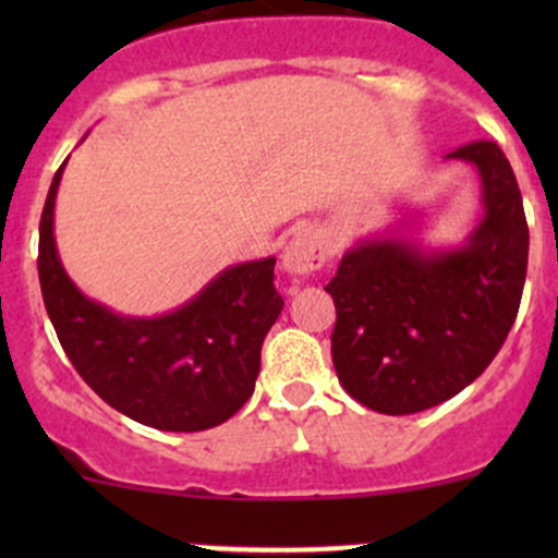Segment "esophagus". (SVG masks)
I'll return each instance as SVG.
<instances>
[{
    "label": "esophagus",
    "instance_id": "34e87169",
    "mask_svg": "<svg viewBox=\"0 0 558 558\" xmlns=\"http://www.w3.org/2000/svg\"><path fill=\"white\" fill-rule=\"evenodd\" d=\"M326 256H329V247H326V240L320 238V232L300 229V232L291 234L280 258H283V269L289 275H311L315 269L324 267Z\"/></svg>",
    "mask_w": 558,
    "mask_h": 558
}]
</instances>
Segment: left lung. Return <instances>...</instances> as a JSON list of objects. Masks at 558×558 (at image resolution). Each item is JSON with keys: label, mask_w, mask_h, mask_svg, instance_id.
Segmentation results:
<instances>
[{"label": "left lung", "mask_w": 558, "mask_h": 558, "mask_svg": "<svg viewBox=\"0 0 558 558\" xmlns=\"http://www.w3.org/2000/svg\"><path fill=\"white\" fill-rule=\"evenodd\" d=\"M446 159L477 174L481 216L470 234L432 245L404 221L410 232L356 240L326 286L337 378L375 413H421L456 397L492 364L521 305L529 229L513 167L492 140Z\"/></svg>", "instance_id": "left-lung-1"}]
</instances>
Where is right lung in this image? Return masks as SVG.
Here are the masks:
<instances>
[{"label":"right lung","instance_id":"obj_1","mask_svg":"<svg viewBox=\"0 0 558 558\" xmlns=\"http://www.w3.org/2000/svg\"><path fill=\"white\" fill-rule=\"evenodd\" d=\"M53 174L39 218V286L72 367L118 413L161 432H202L251 399L262 342L283 311L275 256L232 264L189 302L161 315H123L66 275L53 234Z\"/></svg>","mask_w":558,"mask_h":558}]
</instances>
